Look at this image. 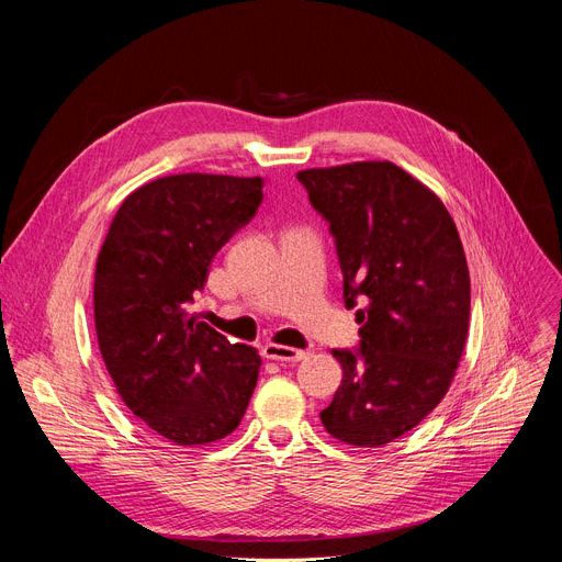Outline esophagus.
Segmentation results:
<instances>
[{
    "label": "esophagus",
    "instance_id": "1",
    "mask_svg": "<svg viewBox=\"0 0 562 562\" xmlns=\"http://www.w3.org/2000/svg\"><path fill=\"white\" fill-rule=\"evenodd\" d=\"M263 358L276 360V362H301L305 360L310 352L307 350H299V348H291V346H280V344H266L261 348Z\"/></svg>",
    "mask_w": 562,
    "mask_h": 562
}]
</instances>
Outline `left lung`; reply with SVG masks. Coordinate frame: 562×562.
I'll return each instance as SVG.
<instances>
[{
	"mask_svg": "<svg viewBox=\"0 0 562 562\" xmlns=\"http://www.w3.org/2000/svg\"><path fill=\"white\" fill-rule=\"evenodd\" d=\"M330 223L344 303L358 348H335L344 369L326 430L350 447H382L419 426L449 392L469 330V269L451 214L392 161L301 170Z\"/></svg>",
	"mask_w": 562,
	"mask_h": 562,
	"instance_id": "1",
	"label": "left lung"
}]
</instances>
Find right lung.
I'll return each mask as SVG.
<instances>
[{"instance_id":"add662e5","label":"right lung","mask_w":562,"mask_h":562,"mask_svg":"<svg viewBox=\"0 0 562 562\" xmlns=\"http://www.w3.org/2000/svg\"><path fill=\"white\" fill-rule=\"evenodd\" d=\"M261 177L168 175L125 198L95 266V330L125 405L172 445L241 424L261 358L189 312L216 252L252 221Z\"/></svg>"}]
</instances>
